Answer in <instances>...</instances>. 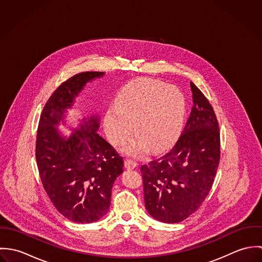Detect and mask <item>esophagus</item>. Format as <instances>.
<instances>
[{"label":"esophagus","mask_w":262,"mask_h":262,"mask_svg":"<svg viewBox=\"0 0 262 262\" xmlns=\"http://www.w3.org/2000/svg\"><path fill=\"white\" fill-rule=\"evenodd\" d=\"M137 162H135V161H133V160H130V159H127L126 161H125V167L127 168V169H134V168H136L137 167Z\"/></svg>","instance_id":"esophagus-1"}]
</instances>
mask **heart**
<instances>
[{"label": "heart", "mask_w": 262, "mask_h": 262, "mask_svg": "<svg viewBox=\"0 0 262 262\" xmlns=\"http://www.w3.org/2000/svg\"><path fill=\"white\" fill-rule=\"evenodd\" d=\"M187 110L184 93L152 78H139L127 83L116 96L114 107L104 117L107 139L113 145L122 144L137 133L121 151L141 157L149 152L168 148L180 136Z\"/></svg>", "instance_id": "b5f03b06"}]
</instances>
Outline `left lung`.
I'll return each instance as SVG.
<instances>
[{
  "instance_id": "1",
  "label": "left lung",
  "mask_w": 262,
  "mask_h": 262,
  "mask_svg": "<svg viewBox=\"0 0 262 262\" xmlns=\"http://www.w3.org/2000/svg\"><path fill=\"white\" fill-rule=\"evenodd\" d=\"M193 106L172 149L141 166L145 208L163 223H179L194 213L211 190L220 161L215 112L190 82Z\"/></svg>"
}]
</instances>
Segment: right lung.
Wrapping results in <instances>:
<instances>
[{"mask_svg":"<svg viewBox=\"0 0 262 262\" xmlns=\"http://www.w3.org/2000/svg\"><path fill=\"white\" fill-rule=\"evenodd\" d=\"M104 75L85 72L64 81L49 98L39 120L40 179L56 210L75 223H93L108 213L113 185L124 167L123 158L98 134L99 114L78 119L69 136L58 128L68 126L69 110L76 108V99L86 83Z\"/></svg>","mask_w":262,"mask_h":262,"instance_id":"obj_1","label":"right lung"}]
</instances>
